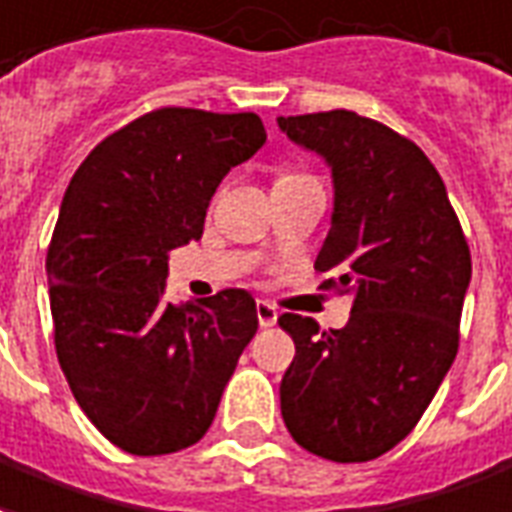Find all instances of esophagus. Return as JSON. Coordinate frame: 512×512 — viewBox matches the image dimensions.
Listing matches in <instances>:
<instances>
[{
    "label": "esophagus",
    "mask_w": 512,
    "mask_h": 512,
    "mask_svg": "<svg viewBox=\"0 0 512 512\" xmlns=\"http://www.w3.org/2000/svg\"><path fill=\"white\" fill-rule=\"evenodd\" d=\"M276 317H279V312H276V306L271 301H257V320H260L263 328H271L276 323Z\"/></svg>",
    "instance_id": "34e87169"
}]
</instances>
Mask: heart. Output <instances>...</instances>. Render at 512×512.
Wrapping results in <instances>:
<instances>
[{
    "instance_id": "heart-1",
    "label": "heart",
    "mask_w": 512,
    "mask_h": 512,
    "mask_svg": "<svg viewBox=\"0 0 512 512\" xmlns=\"http://www.w3.org/2000/svg\"><path fill=\"white\" fill-rule=\"evenodd\" d=\"M295 176H301V173H282V176H276V181H285V179H295Z\"/></svg>"
}]
</instances>
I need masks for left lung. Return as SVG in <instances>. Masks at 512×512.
<instances>
[{
    "mask_svg": "<svg viewBox=\"0 0 512 512\" xmlns=\"http://www.w3.org/2000/svg\"><path fill=\"white\" fill-rule=\"evenodd\" d=\"M333 170V222L314 271L350 295V323L320 331L285 312L295 358L279 385L290 437L314 456L361 464L396 448L458 352L469 244L429 157L355 111L279 116Z\"/></svg>",
    "mask_w": 512,
    "mask_h": 512,
    "instance_id": "8db88e82",
    "label": "left lung"
}]
</instances>
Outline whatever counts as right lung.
Instances as JSON below:
<instances>
[{
  "label": "right lung",
  "mask_w": 512,
  "mask_h": 512,
  "mask_svg": "<svg viewBox=\"0 0 512 512\" xmlns=\"http://www.w3.org/2000/svg\"><path fill=\"white\" fill-rule=\"evenodd\" d=\"M263 143L257 113L157 108L100 140L64 192L45 257L56 358L86 418L132 456L203 439L255 336L246 290L168 304L165 276Z\"/></svg>",
  "instance_id": "add662e5"
}]
</instances>
